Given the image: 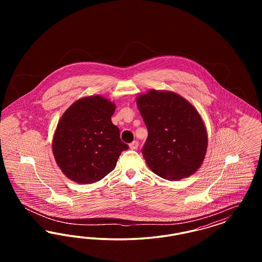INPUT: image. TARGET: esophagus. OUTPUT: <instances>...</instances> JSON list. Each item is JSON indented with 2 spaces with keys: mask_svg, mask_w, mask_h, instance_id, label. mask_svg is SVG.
<instances>
[{
  "mask_svg": "<svg viewBox=\"0 0 262 262\" xmlns=\"http://www.w3.org/2000/svg\"><path fill=\"white\" fill-rule=\"evenodd\" d=\"M137 147H138V142H137V140L133 141V142L129 144V148H130V149H137Z\"/></svg>",
  "mask_w": 262,
  "mask_h": 262,
  "instance_id": "obj_1",
  "label": "esophagus"
}]
</instances>
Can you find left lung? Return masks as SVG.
<instances>
[{
    "mask_svg": "<svg viewBox=\"0 0 262 262\" xmlns=\"http://www.w3.org/2000/svg\"><path fill=\"white\" fill-rule=\"evenodd\" d=\"M148 129L141 150L150 170L169 181L194 174L205 158L208 137L199 111L173 91L151 89L137 97Z\"/></svg>",
    "mask_w": 262,
    "mask_h": 262,
    "instance_id": "obj_1",
    "label": "left lung"
}]
</instances>
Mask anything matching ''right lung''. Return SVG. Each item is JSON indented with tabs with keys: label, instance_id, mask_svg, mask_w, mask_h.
<instances>
[{
	"label": "right lung",
	"instance_id": "obj_1",
	"mask_svg": "<svg viewBox=\"0 0 262 262\" xmlns=\"http://www.w3.org/2000/svg\"><path fill=\"white\" fill-rule=\"evenodd\" d=\"M116 105L92 95L76 100L62 114L52 141L55 160L67 178L92 184L112 172L128 146L111 117Z\"/></svg>",
	"mask_w": 262,
	"mask_h": 262
}]
</instances>
